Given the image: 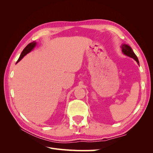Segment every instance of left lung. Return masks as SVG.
<instances>
[{
    "mask_svg": "<svg viewBox=\"0 0 153 153\" xmlns=\"http://www.w3.org/2000/svg\"><path fill=\"white\" fill-rule=\"evenodd\" d=\"M121 48H122V52L123 53L127 55L128 57H130L131 58H133V59H135V61L137 62L138 64H139V62H138V59L137 57V55L135 54V53L133 52V51L132 50L131 48L128 46V45L126 44H123L121 46Z\"/></svg>",
    "mask_w": 153,
    "mask_h": 153,
    "instance_id": "obj_1",
    "label": "left lung"
}]
</instances>
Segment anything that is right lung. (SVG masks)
Wrapping results in <instances>:
<instances>
[{
	"label": "right lung",
	"instance_id": "obj_1",
	"mask_svg": "<svg viewBox=\"0 0 153 153\" xmlns=\"http://www.w3.org/2000/svg\"><path fill=\"white\" fill-rule=\"evenodd\" d=\"M36 42H35V41H33V42H32V43L27 45V47L24 50H23L22 52V53L20 55V56L19 59H18V61H17L16 63L19 62L20 60L25 56V55H27V53H29L30 51L36 47Z\"/></svg>",
	"mask_w": 153,
	"mask_h": 153
}]
</instances>
